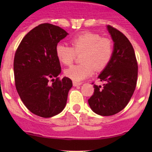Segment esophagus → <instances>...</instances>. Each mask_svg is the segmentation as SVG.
Returning a JSON list of instances; mask_svg holds the SVG:
<instances>
[{"label": "esophagus", "instance_id": "1", "mask_svg": "<svg viewBox=\"0 0 152 152\" xmlns=\"http://www.w3.org/2000/svg\"><path fill=\"white\" fill-rule=\"evenodd\" d=\"M73 85L74 87H77V86H79V85H82V83H81V82H75V81H73Z\"/></svg>", "mask_w": 152, "mask_h": 152}]
</instances>
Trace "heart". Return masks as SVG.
<instances>
[{
  "instance_id": "obj_1",
  "label": "heart",
  "mask_w": 152,
  "mask_h": 152,
  "mask_svg": "<svg viewBox=\"0 0 152 152\" xmlns=\"http://www.w3.org/2000/svg\"><path fill=\"white\" fill-rule=\"evenodd\" d=\"M71 46L59 43L56 47V55L62 64L69 65L76 54L80 55L82 62L73 65L65 70V74L75 82H80L92 75L94 71L102 70L108 65L113 57V45L110 39L102 38L99 34L86 31L70 39Z\"/></svg>"
}]
</instances>
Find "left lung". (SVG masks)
Wrapping results in <instances>:
<instances>
[{
	"label": "left lung",
	"instance_id": "8db88e82",
	"mask_svg": "<svg viewBox=\"0 0 152 152\" xmlns=\"http://www.w3.org/2000/svg\"><path fill=\"white\" fill-rule=\"evenodd\" d=\"M107 30L114 42L113 57L99 76L105 83L103 87L94 85V93L88 99L91 110L102 116L113 115L125 108L135 90L138 69L128 38L111 26Z\"/></svg>",
	"mask_w": 152,
	"mask_h": 152
}]
</instances>
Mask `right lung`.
Segmentation results:
<instances>
[{
	"instance_id": "right-lung-1",
	"label": "right lung",
	"mask_w": 152,
	"mask_h": 152,
	"mask_svg": "<svg viewBox=\"0 0 152 152\" xmlns=\"http://www.w3.org/2000/svg\"><path fill=\"white\" fill-rule=\"evenodd\" d=\"M68 34L50 23H42L26 35L15 52L14 74L16 90L27 109L34 115L50 118L66 105L73 86L69 78L60 79L56 47ZM49 80L53 82L49 85Z\"/></svg>"
}]
</instances>
